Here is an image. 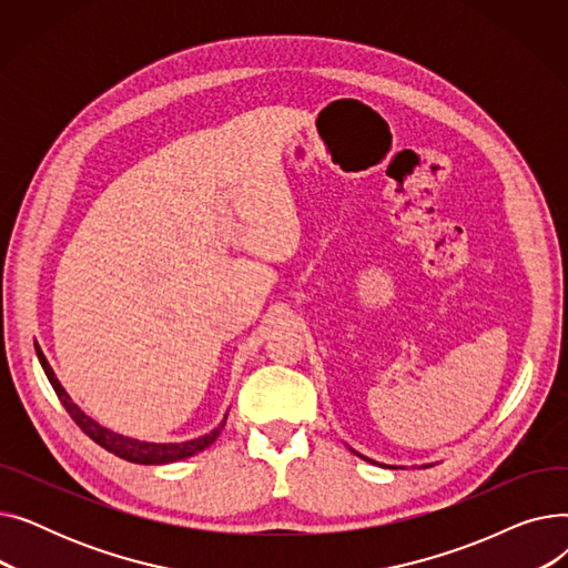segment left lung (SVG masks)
I'll list each match as a JSON object with an SVG mask.
<instances>
[{"label":"left lung","instance_id":"obj_1","mask_svg":"<svg viewBox=\"0 0 568 568\" xmlns=\"http://www.w3.org/2000/svg\"><path fill=\"white\" fill-rule=\"evenodd\" d=\"M354 454H356V452H354ZM356 456H362V454H356ZM362 458H364V460H371V458H366V456H362ZM371 463H373V460H371Z\"/></svg>","mask_w":568,"mask_h":568}]
</instances>
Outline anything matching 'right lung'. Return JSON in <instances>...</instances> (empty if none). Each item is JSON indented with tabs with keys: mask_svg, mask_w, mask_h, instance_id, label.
Masks as SVG:
<instances>
[{
	"mask_svg": "<svg viewBox=\"0 0 568 568\" xmlns=\"http://www.w3.org/2000/svg\"><path fill=\"white\" fill-rule=\"evenodd\" d=\"M34 347H37V356H39V362H41V366H43L45 377H48L50 384H52V389H54L57 398L62 400L64 409L71 414V419L80 426V430H82L87 437H92L99 446H103L105 452H110V454H114V456H119V458H124V460H129V463H138V465H165V463H176V460L191 458V456L204 452L206 446H212V444L216 442V437L221 435L223 426H225L227 414H225V419H223L212 433H206V435H202V437H197V439L172 442V444L140 442V439H133V437L119 435V433H114V430H108V428H103L101 424H97V422L92 419V416H87V414L69 398V394L64 392V386L59 384V379L54 377V371L50 368V364H48V359L43 356L39 343H34Z\"/></svg>",
	"mask_w": 568,
	"mask_h": 568,
	"instance_id": "right-lung-1",
	"label": "right lung"
}]
</instances>
